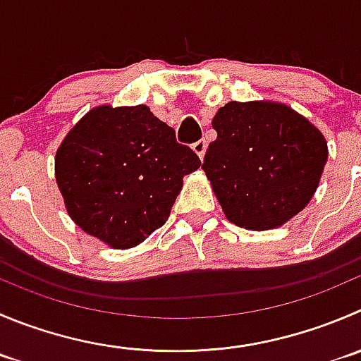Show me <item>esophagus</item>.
<instances>
[{
  "mask_svg": "<svg viewBox=\"0 0 361 361\" xmlns=\"http://www.w3.org/2000/svg\"><path fill=\"white\" fill-rule=\"evenodd\" d=\"M206 148H208V146H206L204 139H201V141H197V142H194V145H192V149H194V153H195V155H197L201 160L204 159Z\"/></svg>",
  "mask_w": 361,
  "mask_h": 361,
  "instance_id": "34e87169",
  "label": "esophagus"
}]
</instances>
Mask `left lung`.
Instances as JSON below:
<instances>
[{"instance_id": "left-lung-1", "label": "left lung", "mask_w": 361, "mask_h": 361, "mask_svg": "<svg viewBox=\"0 0 361 361\" xmlns=\"http://www.w3.org/2000/svg\"><path fill=\"white\" fill-rule=\"evenodd\" d=\"M206 178L224 215L250 231L284 226L319 187L328 142L289 106L271 100L229 102L212 121Z\"/></svg>"}]
</instances>
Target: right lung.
Wrapping results in <instances>:
<instances>
[{
	"label": "right lung",
	"instance_id": "1",
	"mask_svg": "<svg viewBox=\"0 0 361 361\" xmlns=\"http://www.w3.org/2000/svg\"><path fill=\"white\" fill-rule=\"evenodd\" d=\"M201 160L148 106L93 107L65 135L56 183L70 219L111 248H132L164 226L183 176Z\"/></svg>",
	"mask_w": 361,
	"mask_h": 361
}]
</instances>
